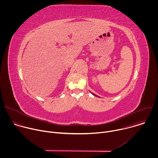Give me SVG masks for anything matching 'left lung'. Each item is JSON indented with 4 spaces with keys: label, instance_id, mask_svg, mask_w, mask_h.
Instances as JSON below:
<instances>
[{
    "label": "left lung",
    "instance_id": "left-lung-1",
    "mask_svg": "<svg viewBox=\"0 0 158 158\" xmlns=\"http://www.w3.org/2000/svg\"><path fill=\"white\" fill-rule=\"evenodd\" d=\"M90 92H91V91H90ZM92 94H93V95H94V96H97V97H98V96H97V95H96V94H94V93H92Z\"/></svg>",
    "mask_w": 158,
    "mask_h": 158
}]
</instances>
